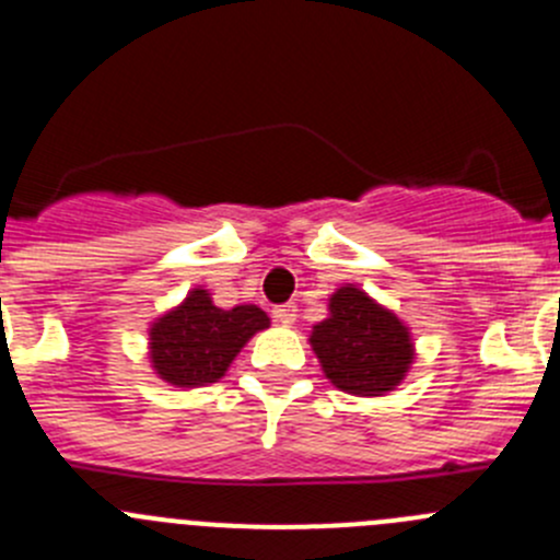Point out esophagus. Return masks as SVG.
I'll use <instances>...</instances> for the list:
<instances>
[{
  "mask_svg": "<svg viewBox=\"0 0 560 560\" xmlns=\"http://www.w3.org/2000/svg\"><path fill=\"white\" fill-rule=\"evenodd\" d=\"M298 316V308L292 303H284V306H276L273 308V319L281 322V325H292Z\"/></svg>",
  "mask_w": 560,
  "mask_h": 560,
  "instance_id": "34e87169",
  "label": "esophagus"
}]
</instances>
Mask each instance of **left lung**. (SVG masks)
<instances>
[{
    "instance_id": "obj_1",
    "label": "left lung",
    "mask_w": 560,
    "mask_h": 560,
    "mask_svg": "<svg viewBox=\"0 0 560 560\" xmlns=\"http://www.w3.org/2000/svg\"><path fill=\"white\" fill-rule=\"evenodd\" d=\"M308 341L327 380L352 395L389 393L415 360L409 327L354 284L332 292L330 316Z\"/></svg>"
}]
</instances>
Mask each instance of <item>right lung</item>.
<instances>
[{"label": "right lung", "mask_w": 560, "mask_h": 560, "mask_svg": "<svg viewBox=\"0 0 560 560\" xmlns=\"http://www.w3.org/2000/svg\"><path fill=\"white\" fill-rule=\"evenodd\" d=\"M268 325L262 308L248 303L224 312L213 306L208 290L197 287L151 325V365L175 387L211 385L222 380L248 338Z\"/></svg>", "instance_id": "obj_1"}]
</instances>
